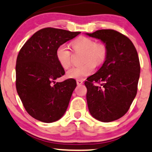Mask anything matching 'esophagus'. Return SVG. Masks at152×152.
<instances>
[{
	"label": "esophagus",
	"instance_id": "34e87169",
	"mask_svg": "<svg viewBox=\"0 0 152 152\" xmlns=\"http://www.w3.org/2000/svg\"><path fill=\"white\" fill-rule=\"evenodd\" d=\"M76 83H77L78 85H81L83 84V81H82V80L77 79V80H76Z\"/></svg>",
	"mask_w": 152,
	"mask_h": 152
}]
</instances>
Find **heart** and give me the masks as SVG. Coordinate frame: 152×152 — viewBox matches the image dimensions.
Wrapping results in <instances>:
<instances>
[{
	"label": "heart",
	"mask_w": 152,
	"mask_h": 152,
	"mask_svg": "<svg viewBox=\"0 0 152 152\" xmlns=\"http://www.w3.org/2000/svg\"><path fill=\"white\" fill-rule=\"evenodd\" d=\"M73 49L76 52L83 53L82 62L84 63L79 67H74L66 73L70 79H82L89 76L94 70V65H100L106 59L107 49L104 43H95L91 38L80 37L71 42ZM56 58L58 63L65 69L71 65V52L66 44L61 45L56 50Z\"/></svg>",
	"instance_id": "b5f03b06"
}]
</instances>
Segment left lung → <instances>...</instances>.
I'll use <instances>...</instances> for the list:
<instances>
[{"mask_svg": "<svg viewBox=\"0 0 152 152\" xmlns=\"http://www.w3.org/2000/svg\"><path fill=\"white\" fill-rule=\"evenodd\" d=\"M86 34L100 39L107 49L102 66L84 83L89 113L102 122L116 121L127 113L137 93V51L129 38L115 30L100 29Z\"/></svg>", "mask_w": 152, "mask_h": 152, "instance_id": "left-lung-1", "label": "left lung"}]
</instances>
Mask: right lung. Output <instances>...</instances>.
I'll use <instances>...</instances> for the list:
<instances>
[{"instance_id": "right-lung-1", "label": "right lung", "mask_w": 152, "mask_h": 152, "mask_svg": "<svg viewBox=\"0 0 152 152\" xmlns=\"http://www.w3.org/2000/svg\"><path fill=\"white\" fill-rule=\"evenodd\" d=\"M80 33L44 28L20 50L16 65V91L26 112L38 121H57L67 110L76 81L69 79L56 83L55 80L65 74L56 53L58 46Z\"/></svg>"}]
</instances>
